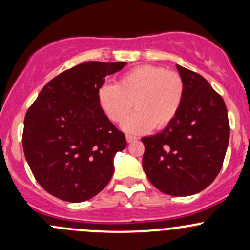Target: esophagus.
Wrapping results in <instances>:
<instances>
[{"mask_svg":"<svg viewBox=\"0 0 250 250\" xmlns=\"http://www.w3.org/2000/svg\"><path fill=\"white\" fill-rule=\"evenodd\" d=\"M125 139H127V143H133V141L138 140V138L133 137V135H127V137H125Z\"/></svg>","mask_w":250,"mask_h":250,"instance_id":"1","label":"esophagus"}]
</instances>
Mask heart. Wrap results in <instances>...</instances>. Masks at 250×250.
I'll use <instances>...</instances> for the list:
<instances>
[{
  "label": "heart",
  "instance_id": "1",
  "mask_svg": "<svg viewBox=\"0 0 250 250\" xmlns=\"http://www.w3.org/2000/svg\"><path fill=\"white\" fill-rule=\"evenodd\" d=\"M184 98V82L176 72L144 65L125 72L117 84H103L98 103L113 122H121L132 105L137 110L122 123L130 134L167 127L176 117Z\"/></svg>",
  "mask_w": 250,
  "mask_h": 250
}]
</instances>
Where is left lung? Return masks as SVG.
Returning a JSON list of instances; mask_svg holds the SVG:
<instances>
[{
    "label": "left lung",
    "mask_w": 250,
    "mask_h": 250,
    "mask_svg": "<svg viewBox=\"0 0 250 250\" xmlns=\"http://www.w3.org/2000/svg\"><path fill=\"white\" fill-rule=\"evenodd\" d=\"M184 98L176 117L162 132L143 138V168L156 188L170 196H191L213 183L230 138L223 98L201 75L176 65Z\"/></svg>",
    "instance_id": "left-lung-1"
}]
</instances>
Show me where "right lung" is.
Returning a JSON list of instances; mask_svg holds the SVG:
<instances>
[{
    "label": "right lung",
    "instance_id": "1",
    "mask_svg": "<svg viewBox=\"0 0 250 250\" xmlns=\"http://www.w3.org/2000/svg\"><path fill=\"white\" fill-rule=\"evenodd\" d=\"M127 62H88L58 75L40 92L24 120L22 147L37 183L77 203L109 184L113 157L127 146L98 103L105 77Z\"/></svg>",
    "mask_w": 250,
    "mask_h": 250
}]
</instances>
